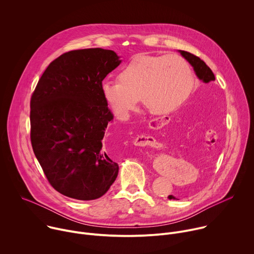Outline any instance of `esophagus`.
Listing matches in <instances>:
<instances>
[{"label":"esophagus","instance_id":"esophagus-1","mask_svg":"<svg viewBox=\"0 0 254 254\" xmlns=\"http://www.w3.org/2000/svg\"><path fill=\"white\" fill-rule=\"evenodd\" d=\"M160 119H155L150 122V126H159L161 124ZM158 142L153 136H146V135H137V137L133 140L134 146L138 147H156Z\"/></svg>","mask_w":254,"mask_h":254}]
</instances>
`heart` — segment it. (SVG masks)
Segmentation results:
<instances>
[{"instance_id":"b5f03b06","label":"heart","mask_w":254,"mask_h":254,"mask_svg":"<svg viewBox=\"0 0 254 254\" xmlns=\"http://www.w3.org/2000/svg\"><path fill=\"white\" fill-rule=\"evenodd\" d=\"M118 79L103 81L100 92L122 121L136 111L139 97L151 114H171L187 101L194 86L191 65L177 54L136 56L120 71Z\"/></svg>"}]
</instances>
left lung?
Masks as SVG:
<instances>
[{
	"label": "left lung",
	"mask_w": 254,
	"mask_h": 254,
	"mask_svg": "<svg viewBox=\"0 0 254 254\" xmlns=\"http://www.w3.org/2000/svg\"><path fill=\"white\" fill-rule=\"evenodd\" d=\"M179 52H180L181 55H182V56L191 64V66L193 67V69H194V71H195V73H196L197 77H198L200 80H202L204 83H209V82L215 80V76H214V73L212 72V70L206 65V63H205L203 60H201L199 57H197V56H195L194 54H191V53H189V52H187V51L179 50ZM209 103H212V99H209V101H208L207 104H209ZM200 104L201 103L197 102V103H195V104H193V105L191 106L190 111L188 112V115H187V116H188V119H187V120H190V121H191V120L193 119V117L196 116V114L201 113V112H200V108H201V107L203 108V106H202V104L200 106ZM188 125H189V124H188ZM188 127H189V126H188ZM186 128H187V127H186ZM168 198H169L170 200L176 199L173 195H169Z\"/></svg>",
	"instance_id": "obj_1"
}]
</instances>
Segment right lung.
Instances as JSON below:
<instances>
[{"mask_svg": "<svg viewBox=\"0 0 254 254\" xmlns=\"http://www.w3.org/2000/svg\"><path fill=\"white\" fill-rule=\"evenodd\" d=\"M122 60L113 51H69L44 71L30 102L31 142L51 186L64 196L94 200L119 174L102 143L114 115L100 85Z\"/></svg>", "mask_w": 254, "mask_h": 254, "instance_id": "1", "label": "right lung"}]
</instances>
